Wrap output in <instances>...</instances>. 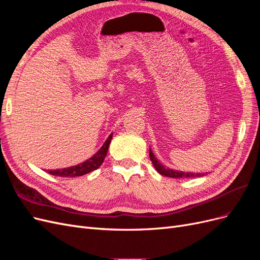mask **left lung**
I'll return each mask as SVG.
<instances>
[{
  "mask_svg": "<svg viewBox=\"0 0 260 260\" xmlns=\"http://www.w3.org/2000/svg\"><path fill=\"white\" fill-rule=\"evenodd\" d=\"M149 158H151L155 169L158 171V174L169 177V178H194V177H203L205 176L204 174H194V172H183V171H178V170H172L170 168H166L161 162L157 160L155 155L153 154L151 147H149Z\"/></svg>",
  "mask_w": 260,
  "mask_h": 260,
  "instance_id": "8db88e82",
  "label": "left lung"
}]
</instances>
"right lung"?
<instances>
[{"label": "right lung", "mask_w": 260, "mask_h": 260, "mask_svg": "<svg viewBox=\"0 0 260 260\" xmlns=\"http://www.w3.org/2000/svg\"><path fill=\"white\" fill-rule=\"evenodd\" d=\"M113 139V135L109 136L107 140L105 141V143L103 144L99 151L94 154L90 159L85 160L84 162L77 165V166H73L69 168H65L61 170H50V174L53 176H57V177H79L89 174V172L96 170L102 164H103L105 156L108 151V146L111 141Z\"/></svg>", "instance_id": "add662e5"}]
</instances>
